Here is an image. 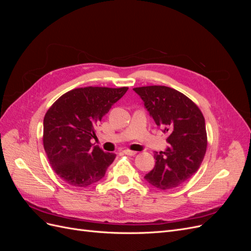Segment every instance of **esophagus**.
<instances>
[{"instance_id": "1", "label": "esophagus", "mask_w": 251, "mask_h": 251, "mask_svg": "<svg viewBox=\"0 0 251 251\" xmlns=\"http://www.w3.org/2000/svg\"><path fill=\"white\" fill-rule=\"evenodd\" d=\"M124 153L126 155H128V156H135L136 154H137V151H131V150H125Z\"/></svg>"}]
</instances>
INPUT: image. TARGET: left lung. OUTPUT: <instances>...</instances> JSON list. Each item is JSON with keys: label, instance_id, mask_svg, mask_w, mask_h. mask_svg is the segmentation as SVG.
Here are the masks:
<instances>
[{"label": "left lung", "instance_id": "1", "mask_svg": "<svg viewBox=\"0 0 251 251\" xmlns=\"http://www.w3.org/2000/svg\"><path fill=\"white\" fill-rule=\"evenodd\" d=\"M158 126L169 133V148L155 154V168L144 178L159 189L179 186L199 170L207 148L205 119L193 100L165 86L133 89Z\"/></svg>", "mask_w": 251, "mask_h": 251}]
</instances>
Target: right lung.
Here are the masks:
<instances>
[{"label":"right lung","instance_id":"right-lung-1","mask_svg":"<svg viewBox=\"0 0 251 251\" xmlns=\"http://www.w3.org/2000/svg\"><path fill=\"white\" fill-rule=\"evenodd\" d=\"M127 87H85L60 96L44 117L43 143L50 165L72 186L87 187L104 177L116 155L93 147L95 127Z\"/></svg>","mask_w":251,"mask_h":251}]
</instances>
